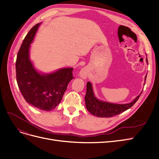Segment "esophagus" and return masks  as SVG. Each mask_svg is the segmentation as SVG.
Listing matches in <instances>:
<instances>
[{"label":"esophagus","instance_id":"esophagus-1","mask_svg":"<svg viewBox=\"0 0 159 159\" xmlns=\"http://www.w3.org/2000/svg\"><path fill=\"white\" fill-rule=\"evenodd\" d=\"M80 76L83 79H86L87 77V70L85 69H83L80 72Z\"/></svg>","mask_w":159,"mask_h":159}]
</instances>
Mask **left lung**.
I'll list each match as a JSON object with an SVG mask.
<instances>
[{
  "instance_id": "obj_1",
  "label": "left lung",
  "mask_w": 159,
  "mask_h": 159,
  "mask_svg": "<svg viewBox=\"0 0 159 159\" xmlns=\"http://www.w3.org/2000/svg\"><path fill=\"white\" fill-rule=\"evenodd\" d=\"M146 60L148 63L147 59H146ZM146 78L147 75L145 76V80ZM139 96L140 94L137 96L134 101L125 104H117L101 101L94 96L93 86L90 82H88L86 84V93L84 99L86 109L90 113L99 117H110L118 115L123 111L130 108L138 100Z\"/></svg>"
}]
</instances>
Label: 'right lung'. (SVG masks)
<instances>
[{"instance_id":"add662e5","label":"right lung","mask_w":159,"mask_h":159,"mask_svg":"<svg viewBox=\"0 0 159 159\" xmlns=\"http://www.w3.org/2000/svg\"><path fill=\"white\" fill-rule=\"evenodd\" d=\"M40 24L30 30L17 55L16 80L21 94L28 104L42 110L50 111L59 104L69 82L73 68H64L50 74L35 70L29 57L30 46Z\"/></svg>"}]
</instances>
